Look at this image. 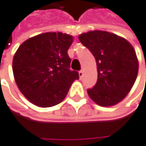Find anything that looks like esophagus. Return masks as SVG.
Returning a JSON list of instances; mask_svg holds the SVG:
<instances>
[{
  "label": "esophagus",
  "instance_id": "obj_1",
  "mask_svg": "<svg viewBox=\"0 0 146 146\" xmlns=\"http://www.w3.org/2000/svg\"><path fill=\"white\" fill-rule=\"evenodd\" d=\"M79 75H80V79H81V78L83 77V75H84V72H83L82 70L79 72Z\"/></svg>",
  "mask_w": 146,
  "mask_h": 146
}]
</instances>
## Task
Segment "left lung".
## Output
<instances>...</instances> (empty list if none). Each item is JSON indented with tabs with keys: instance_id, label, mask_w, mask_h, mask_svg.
Segmentation results:
<instances>
[{
	"instance_id": "left-lung-1",
	"label": "left lung",
	"mask_w": 146,
	"mask_h": 146,
	"mask_svg": "<svg viewBox=\"0 0 146 146\" xmlns=\"http://www.w3.org/2000/svg\"><path fill=\"white\" fill-rule=\"evenodd\" d=\"M79 40L96 60L98 80L87 90L89 97L106 107L122 101L139 72V60L131 44L115 34L99 30L81 34Z\"/></svg>"
}]
</instances>
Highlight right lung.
I'll return each instance as SVG.
<instances>
[{
  "label": "right lung",
  "instance_id": "add662e5",
  "mask_svg": "<svg viewBox=\"0 0 146 146\" xmlns=\"http://www.w3.org/2000/svg\"><path fill=\"white\" fill-rule=\"evenodd\" d=\"M72 36L48 32L31 37L17 49L13 59V72L22 94L39 107L60 104L79 72L71 71L67 50Z\"/></svg>",
  "mask_w": 146,
  "mask_h": 146
}]
</instances>
